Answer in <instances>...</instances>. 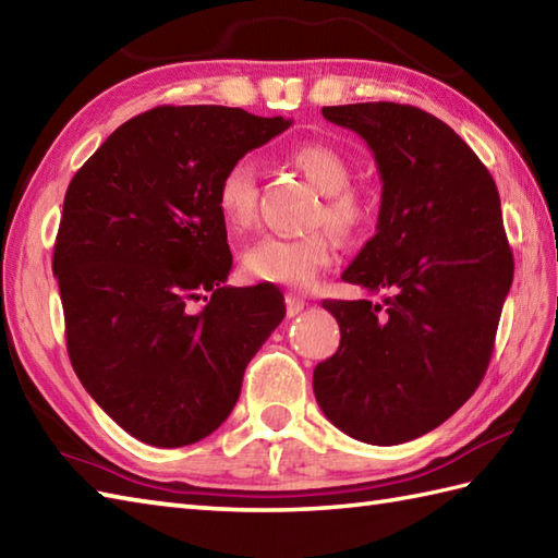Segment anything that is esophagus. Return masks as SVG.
I'll use <instances>...</instances> for the list:
<instances>
[{
  "label": "esophagus",
  "instance_id": "34e87169",
  "mask_svg": "<svg viewBox=\"0 0 558 558\" xmlns=\"http://www.w3.org/2000/svg\"><path fill=\"white\" fill-rule=\"evenodd\" d=\"M304 300L300 298V294H286V310H288V316H298L302 310H304Z\"/></svg>",
  "mask_w": 558,
  "mask_h": 558
}]
</instances>
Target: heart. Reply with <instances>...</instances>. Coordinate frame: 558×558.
I'll return each instance as SVG.
<instances>
[{
    "instance_id": "obj_1",
    "label": "heart",
    "mask_w": 558,
    "mask_h": 558,
    "mask_svg": "<svg viewBox=\"0 0 558 558\" xmlns=\"http://www.w3.org/2000/svg\"><path fill=\"white\" fill-rule=\"evenodd\" d=\"M292 160L326 194L318 220H326L340 234H357L372 220V204L357 189H350L352 168L345 156L328 144H302L292 150ZM216 204L232 232L252 228L256 220V172L248 160L232 162L218 182ZM336 244L326 230L300 236L268 234L244 252V270L260 282L304 290L318 272L333 264Z\"/></svg>"
}]
</instances>
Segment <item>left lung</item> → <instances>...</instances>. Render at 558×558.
Segmentation results:
<instances>
[{"mask_svg":"<svg viewBox=\"0 0 558 558\" xmlns=\"http://www.w3.org/2000/svg\"><path fill=\"white\" fill-rule=\"evenodd\" d=\"M352 129L381 172L376 234L342 272L369 300H324L340 348L314 369L318 408L374 446L412 441L446 422L494 352L513 252L489 170L453 129L412 105L322 110Z\"/></svg>","mask_w":558,"mask_h":558,"instance_id":"8db88e82","label":"left lung"}]
</instances>
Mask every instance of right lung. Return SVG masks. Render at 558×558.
Segmentation results:
<instances>
[{
	"mask_svg": "<svg viewBox=\"0 0 558 558\" xmlns=\"http://www.w3.org/2000/svg\"><path fill=\"white\" fill-rule=\"evenodd\" d=\"M288 126L162 105L114 129L69 182L52 256L69 360L138 441L180 448L216 432L286 316L272 286H225L232 254L216 192L232 162Z\"/></svg>",
	"mask_w": 558,
	"mask_h": 558,
	"instance_id": "1",
	"label": "right lung"
}]
</instances>
